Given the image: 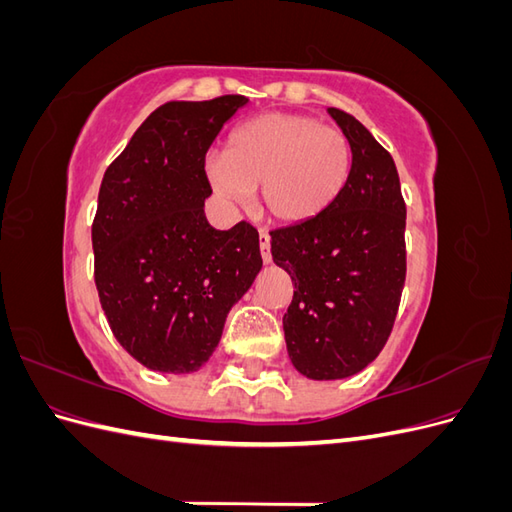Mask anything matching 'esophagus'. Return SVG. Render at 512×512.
<instances>
[{"label": "esophagus", "mask_w": 512, "mask_h": 512, "mask_svg": "<svg viewBox=\"0 0 512 512\" xmlns=\"http://www.w3.org/2000/svg\"><path fill=\"white\" fill-rule=\"evenodd\" d=\"M258 243H260V254H262V260H265V262H271V237H269V232L260 230Z\"/></svg>", "instance_id": "esophagus-1"}]
</instances>
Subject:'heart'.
Wrapping results in <instances>:
<instances>
[{"label":"heart","instance_id":"obj_1","mask_svg":"<svg viewBox=\"0 0 512 512\" xmlns=\"http://www.w3.org/2000/svg\"><path fill=\"white\" fill-rule=\"evenodd\" d=\"M352 173L350 138L297 113L247 119L224 143V160L209 164L222 194L243 198L260 188V205L273 222L305 224L327 213Z\"/></svg>","mask_w":512,"mask_h":512}]
</instances>
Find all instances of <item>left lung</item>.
<instances>
[{
  "label": "left lung",
  "mask_w": 512,
  "mask_h": 512,
  "mask_svg": "<svg viewBox=\"0 0 512 512\" xmlns=\"http://www.w3.org/2000/svg\"><path fill=\"white\" fill-rule=\"evenodd\" d=\"M331 117L350 138L352 173L318 220L271 230V254L294 284L284 314L292 365L312 380L359 374L382 352L406 282V200L397 166L342 108Z\"/></svg>",
  "instance_id": "8db88e82"
}]
</instances>
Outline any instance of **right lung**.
I'll return each instance as SVG.
<instances>
[{"mask_svg": "<svg viewBox=\"0 0 512 512\" xmlns=\"http://www.w3.org/2000/svg\"><path fill=\"white\" fill-rule=\"evenodd\" d=\"M245 102L162 104L104 173L94 280L117 342L149 369L188 374L207 363L262 267L250 222L215 230L203 209L207 151Z\"/></svg>", "mask_w": 512, "mask_h": 512, "instance_id": "1", "label": "right lung"}]
</instances>
